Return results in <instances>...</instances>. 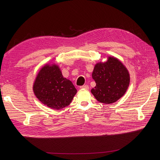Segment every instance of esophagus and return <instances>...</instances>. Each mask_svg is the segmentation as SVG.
I'll return each mask as SVG.
<instances>
[{
  "mask_svg": "<svg viewBox=\"0 0 160 160\" xmlns=\"http://www.w3.org/2000/svg\"><path fill=\"white\" fill-rule=\"evenodd\" d=\"M80 88L82 89H89V86L88 85H83L82 86H80Z\"/></svg>",
  "mask_w": 160,
  "mask_h": 160,
  "instance_id": "34e87169",
  "label": "esophagus"
}]
</instances>
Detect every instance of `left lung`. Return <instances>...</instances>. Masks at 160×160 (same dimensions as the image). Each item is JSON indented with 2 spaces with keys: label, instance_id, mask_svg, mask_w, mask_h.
<instances>
[{
  "label": "left lung",
  "instance_id": "8db88e82",
  "mask_svg": "<svg viewBox=\"0 0 160 160\" xmlns=\"http://www.w3.org/2000/svg\"><path fill=\"white\" fill-rule=\"evenodd\" d=\"M92 78L96 86L91 90L98 102L112 104L127 92L130 82V73L125 65L117 58L108 56L105 62L95 64Z\"/></svg>",
  "mask_w": 160,
  "mask_h": 160
}]
</instances>
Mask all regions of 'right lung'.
Listing matches in <instances>:
<instances>
[{
    "mask_svg": "<svg viewBox=\"0 0 160 160\" xmlns=\"http://www.w3.org/2000/svg\"><path fill=\"white\" fill-rule=\"evenodd\" d=\"M33 91L39 101L53 109L69 106L77 90L72 82L63 77L56 63H47L41 67L33 83Z\"/></svg>",
    "mask_w": 160,
    "mask_h": 160,
    "instance_id": "1",
    "label": "right lung"
}]
</instances>
